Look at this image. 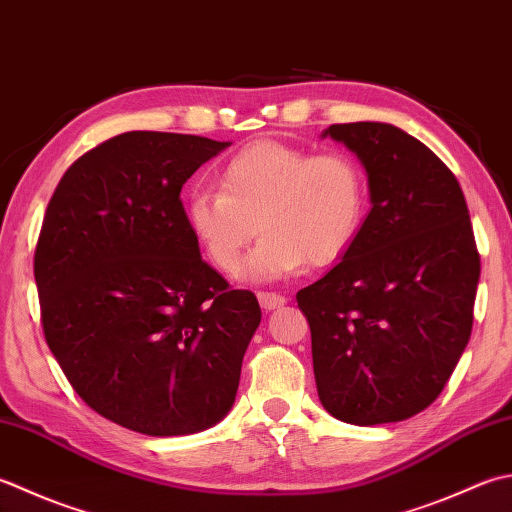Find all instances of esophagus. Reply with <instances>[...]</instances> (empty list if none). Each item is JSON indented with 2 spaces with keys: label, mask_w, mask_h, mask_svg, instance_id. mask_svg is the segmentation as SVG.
<instances>
[{
  "label": "esophagus",
  "mask_w": 512,
  "mask_h": 512,
  "mask_svg": "<svg viewBox=\"0 0 512 512\" xmlns=\"http://www.w3.org/2000/svg\"><path fill=\"white\" fill-rule=\"evenodd\" d=\"M257 299L259 304H262L264 310H273L286 304V297L279 295V293H268V290H257Z\"/></svg>",
  "instance_id": "esophagus-1"
}]
</instances>
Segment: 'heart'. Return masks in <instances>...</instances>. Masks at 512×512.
Listing matches in <instances>:
<instances>
[{
  "label": "heart",
  "instance_id": "heart-1",
  "mask_svg": "<svg viewBox=\"0 0 512 512\" xmlns=\"http://www.w3.org/2000/svg\"><path fill=\"white\" fill-rule=\"evenodd\" d=\"M368 208L362 164L344 150L310 155L277 139L239 148L219 170V190H197L186 224L210 262L235 273L257 233L246 273L275 279L330 266L355 244Z\"/></svg>",
  "mask_w": 512,
  "mask_h": 512
}]
</instances>
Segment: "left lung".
Listing matches in <instances>:
<instances>
[{"label":"left lung","instance_id":"left-lung-1","mask_svg":"<svg viewBox=\"0 0 512 512\" xmlns=\"http://www.w3.org/2000/svg\"><path fill=\"white\" fill-rule=\"evenodd\" d=\"M368 173L370 208L342 262L297 293L330 415L375 426L422 413L473 330L479 253L457 177L402 128L333 124Z\"/></svg>","mask_w":512,"mask_h":512}]
</instances>
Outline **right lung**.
<instances>
[{
	"label": "right lung",
	"mask_w": 512,
	"mask_h": 512,
	"mask_svg": "<svg viewBox=\"0 0 512 512\" xmlns=\"http://www.w3.org/2000/svg\"><path fill=\"white\" fill-rule=\"evenodd\" d=\"M226 142L130 130L73 162L35 248L48 348L84 402L150 437L210 428L235 402L262 310L199 255L182 186Z\"/></svg>",
	"instance_id": "right-lung-1"
}]
</instances>
